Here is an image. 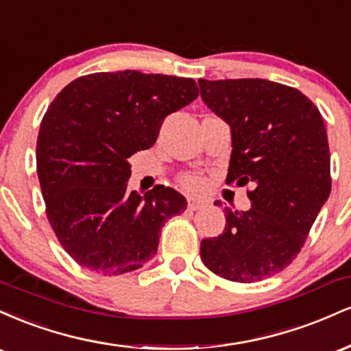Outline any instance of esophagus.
<instances>
[{
  "instance_id": "1",
  "label": "esophagus",
  "mask_w": 351,
  "mask_h": 351,
  "mask_svg": "<svg viewBox=\"0 0 351 351\" xmlns=\"http://www.w3.org/2000/svg\"><path fill=\"white\" fill-rule=\"evenodd\" d=\"M204 208L203 201H196V199H189L188 201V209L189 211H198V209Z\"/></svg>"
}]
</instances>
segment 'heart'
<instances>
[{
  "label": "heart",
  "instance_id": "obj_1",
  "mask_svg": "<svg viewBox=\"0 0 351 351\" xmlns=\"http://www.w3.org/2000/svg\"><path fill=\"white\" fill-rule=\"evenodd\" d=\"M181 184H183V188L188 189V191H198V189L203 188L204 180L198 175H186L181 180Z\"/></svg>",
  "mask_w": 351,
  "mask_h": 351
}]
</instances>
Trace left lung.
<instances>
[{
  "mask_svg": "<svg viewBox=\"0 0 351 351\" xmlns=\"http://www.w3.org/2000/svg\"><path fill=\"white\" fill-rule=\"evenodd\" d=\"M198 84L203 102L231 127L226 184L251 188V209L224 208V232L201 241V259L228 280H264L292 264L328 199L332 176L324 119L307 95L279 82Z\"/></svg>",
  "mask_w": 351,
  "mask_h": 351,
  "instance_id": "1",
  "label": "left lung"
}]
</instances>
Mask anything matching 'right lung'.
Listing matches in <instances>:
<instances>
[{
	"label": "right lung",
	"mask_w": 351,
	"mask_h": 351,
	"mask_svg": "<svg viewBox=\"0 0 351 351\" xmlns=\"http://www.w3.org/2000/svg\"><path fill=\"white\" fill-rule=\"evenodd\" d=\"M189 77L138 71L72 80L47 107L36 167L52 231L79 265L104 276L140 269L167 219L186 209L173 188L128 189L132 155L156 142L165 117L198 97Z\"/></svg>",
	"instance_id": "obj_1"
}]
</instances>
